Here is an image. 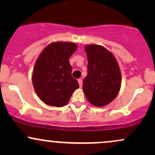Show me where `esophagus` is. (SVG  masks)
I'll use <instances>...</instances> for the list:
<instances>
[{
    "label": "esophagus",
    "instance_id": "1",
    "mask_svg": "<svg viewBox=\"0 0 155 155\" xmlns=\"http://www.w3.org/2000/svg\"><path fill=\"white\" fill-rule=\"evenodd\" d=\"M78 82H79V87H82V80H81V79H79V80H78Z\"/></svg>",
    "mask_w": 155,
    "mask_h": 155
}]
</instances>
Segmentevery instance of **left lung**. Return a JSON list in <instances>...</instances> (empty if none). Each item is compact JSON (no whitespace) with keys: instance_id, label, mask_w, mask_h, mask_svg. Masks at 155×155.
<instances>
[{"instance_id":"obj_1","label":"left lung","mask_w":155,"mask_h":155,"mask_svg":"<svg viewBox=\"0 0 155 155\" xmlns=\"http://www.w3.org/2000/svg\"><path fill=\"white\" fill-rule=\"evenodd\" d=\"M85 51L88 65L83 90L90 104L101 107L111 103L120 91V67L114 55L102 46L88 45Z\"/></svg>"}]
</instances>
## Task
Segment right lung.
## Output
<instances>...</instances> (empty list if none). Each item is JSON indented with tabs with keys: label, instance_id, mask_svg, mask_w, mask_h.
Listing matches in <instances>:
<instances>
[{
	"label": "right lung",
	"instance_id": "1",
	"mask_svg": "<svg viewBox=\"0 0 155 155\" xmlns=\"http://www.w3.org/2000/svg\"><path fill=\"white\" fill-rule=\"evenodd\" d=\"M77 47L72 42H54L39 55L33 73V84L44 104L62 107L79 85L72 77L69 58Z\"/></svg>",
	"mask_w": 155,
	"mask_h": 155
}]
</instances>
